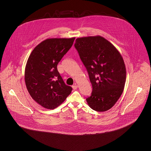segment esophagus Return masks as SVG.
Masks as SVG:
<instances>
[{"label":"esophagus","mask_w":151,"mask_h":151,"mask_svg":"<svg viewBox=\"0 0 151 151\" xmlns=\"http://www.w3.org/2000/svg\"><path fill=\"white\" fill-rule=\"evenodd\" d=\"M72 88H73V89H74V90H75V89H76L77 88H78V86H76V84H75V85H73V86H72Z\"/></svg>","instance_id":"esophagus-1"}]
</instances>
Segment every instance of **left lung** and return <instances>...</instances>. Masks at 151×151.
Masks as SVG:
<instances>
[{
	"label": "left lung",
	"mask_w": 151,
	"mask_h": 151,
	"mask_svg": "<svg viewBox=\"0 0 151 151\" xmlns=\"http://www.w3.org/2000/svg\"><path fill=\"white\" fill-rule=\"evenodd\" d=\"M74 46L86 68L92 86L88 104L102 112L112 108L121 96L126 71L121 54L101 36L79 38Z\"/></svg>",
	"instance_id": "obj_1"
}]
</instances>
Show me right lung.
Instances as JSON below:
<instances>
[{
	"mask_svg": "<svg viewBox=\"0 0 151 151\" xmlns=\"http://www.w3.org/2000/svg\"><path fill=\"white\" fill-rule=\"evenodd\" d=\"M75 39H47L38 44L29 56L25 71L26 86L32 99L43 108H57L72 91L71 86L65 84L57 65Z\"/></svg>",
	"mask_w": 151,
	"mask_h": 151,
	"instance_id": "obj_1",
	"label": "right lung"
}]
</instances>
